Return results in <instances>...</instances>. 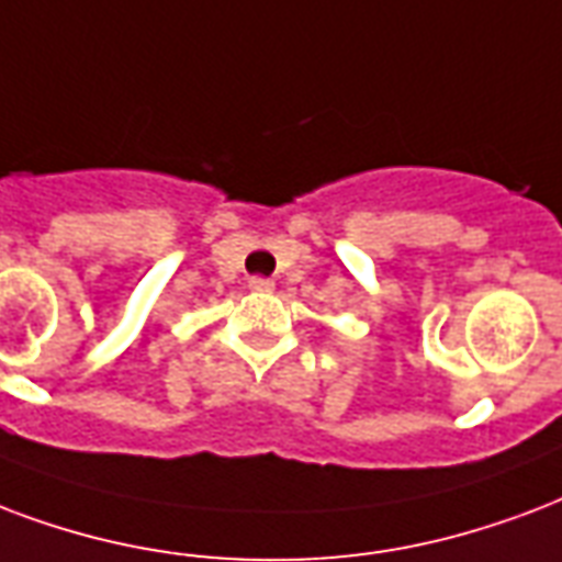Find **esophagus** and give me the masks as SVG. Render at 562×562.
Here are the masks:
<instances>
[{
    "label": "esophagus",
    "mask_w": 562,
    "mask_h": 562,
    "mask_svg": "<svg viewBox=\"0 0 562 562\" xmlns=\"http://www.w3.org/2000/svg\"><path fill=\"white\" fill-rule=\"evenodd\" d=\"M250 289L252 291H273V280H268V277H250Z\"/></svg>",
    "instance_id": "esophagus-1"
}]
</instances>
